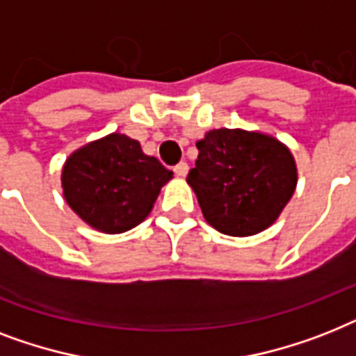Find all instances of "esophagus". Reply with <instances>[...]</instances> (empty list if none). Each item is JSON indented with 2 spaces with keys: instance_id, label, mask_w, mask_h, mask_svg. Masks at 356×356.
Segmentation results:
<instances>
[{
  "instance_id": "34e87169",
  "label": "esophagus",
  "mask_w": 356,
  "mask_h": 356,
  "mask_svg": "<svg viewBox=\"0 0 356 356\" xmlns=\"http://www.w3.org/2000/svg\"><path fill=\"white\" fill-rule=\"evenodd\" d=\"M173 172H175V175H177V177H186L188 164L186 163H179L177 166L173 168Z\"/></svg>"
}]
</instances>
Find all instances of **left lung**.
<instances>
[{"instance_id":"obj_1","label":"left lung","mask_w":356,"mask_h":356,"mask_svg":"<svg viewBox=\"0 0 356 356\" xmlns=\"http://www.w3.org/2000/svg\"><path fill=\"white\" fill-rule=\"evenodd\" d=\"M188 184L208 225L245 238L278 219L298 183L293 153L278 138L245 129H212L197 144Z\"/></svg>"}]
</instances>
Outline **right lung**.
I'll return each instance as SVG.
<instances>
[{"label": "right lung", "instance_id": "1", "mask_svg": "<svg viewBox=\"0 0 356 356\" xmlns=\"http://www.w3.org/2000/svg\"><path fill=\"white\" fill-rule=\"evenodd\" d=\"M173 177L135 138L122 133L86 144L65 161L63 197L89 225L120 234L148 218L164 184Z\"/></svg>", "mask_w": 356, "mask_h": 356}]
</instances>
